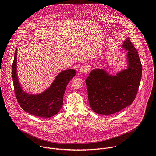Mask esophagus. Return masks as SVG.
I'll list each match as a JSON object with an SVG mask.
<instances>
[{
  "mask_svg": "<svg viewBox=\"0 0 156 156\" xmlns=\"http://www.w3.org/2000/svg\"><path fill=\"white\" fill-rule=\"evenodd\" d=\"M89 70H90V66H89L87 65H83L80 66V71L81 73H86Z\"/></svg>",
  "mask_w": 156,
  "mask_h": 156,
  "instance_id": "34e87169",
  "label": "esophagus"
}]
</instances>
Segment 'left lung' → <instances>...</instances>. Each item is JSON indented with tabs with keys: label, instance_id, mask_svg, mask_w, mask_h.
<instances>
[{
	"label": "left lung",
	"instance_id": "8db88e82",
	"mask_svg": "<svg viewBox=\"0 0 156 156\" xmlns=\"http://www.w3.org/2000/svg\"><path fill=\"white\" fill-rule=\"evenodd\" d=\"M127 51V69L111 75L102 69L93 70L86 80L89 103L94 112L117 113L135 100L142 76V65L136 49L127 37L122 45Z\"/></svg>",
	"mask_w": 156,
	"mask_h": 156
}]
</instances>
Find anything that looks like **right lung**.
Masks as SVG:
<instances>
[{
    "instance_id": "add662e5",
    "label": "right lung",
    "mask_w": 156,
    "mask_h": 156,
    "mask_svg": "<svg viewBox=\"0 0 156 156\" xmlns=\"http://www.w3.org/2000/svg\"><path fill=\"white\" fill-rule=\"evenodd\" d=\"M12 78L17 101L26 112L39 117L50 118L56 115L63 105V97L66 86L76 75V70L68 69L60 72L51 85L39 94L25 91L17 76V49L12 65Z\"/></svg>"
}]
</instances>
